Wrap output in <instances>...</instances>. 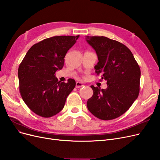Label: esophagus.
<instances>
[{
    "mask_svg": "<svg viewBox=\"0 0 160 160\" xmlns=\"http://www.w3.org/2000/svg\"><path fill=\"white\" fill-rule=\"evenodd\" d=\"M82 86H83V84H82V82H77L76 84H75V87L76 88H80Z\"/></svg>",
    "mask_w": 160,
    "mask_h": 160,
    "instance_id": "obj_1",
    "label": "esophagus"
}]
</instances>
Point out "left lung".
<instances>
[{
	"label": "left lung",
	"instance_id": "obj_1",
	"mask_svg": "<svg viewBox=\"0 0 160 160\" xmlns=\"http://www.w3.org/2000/svg\"><path fill=\"white\" fill-rule=\"evenodd\" d=\"M87 42L97 55L95 72L107 84L106 89L91 86L93 95L87 102V108L99 119L117 118L138 97L140 67L132 53L122 43L104 36H87Z\"/></svg>",
	"mask_w": 160,
	"mask_h": 160
}]
</instances>
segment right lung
Returning <instances> with one entry per match:
<instances>
[{"mask_svg":"<svg viewBox=\"0 0 160 160\" xmlns=\"http://www.w3.org/2000/svg\"><path fill=\"white\" fill-rule=\"evenodd\" d=\"M79 36L46 38L33 45L20 63L18 76L22 98L32 112L44 118L62 111L75 81H58L55 73L63 67L65 56Z\"/></svg>","mask_w":160,"mask_h":160,"instance_id":"add662e5","label":"right lung"}]
</instances>
